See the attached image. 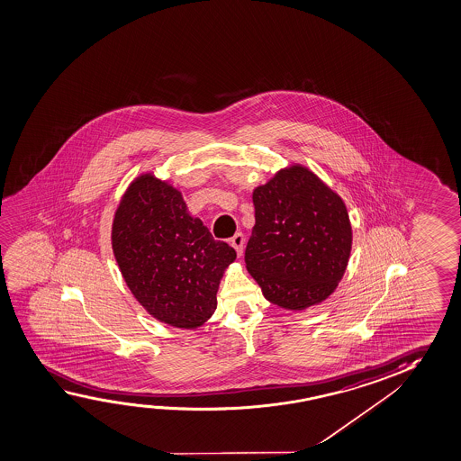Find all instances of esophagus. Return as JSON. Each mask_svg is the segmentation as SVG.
Instances as JSON below:
<instances>
[{
  "mask_svg": "<svg viewBox=\"0 0 461 461\" xmlns=\"http://www.w3.org/2000/svg\"><path fill=\"white\" fill-rule=\"evenodd\" d=\"M230 245L234 247L237 255L240 256L241 253H243V247H245V237H243V234L237 232V234L230 239Z\"/></svg>",
  "mask_w": 461,
  "mask_h": 461,
  "instance_id": "34e87169",
  "label": "esophagus"
}]
</instances>
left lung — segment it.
I'll list each match as a JSON object with an SVG mask.
<instances>
[{
    "label": "left lung",
    "mask_w": 461,
    "mask_h": 461,
    "mask_svg": "<svg viewBox=\"0 0 461 461\" xmlns=\"http://www.w3.org/2000/svg\"><path fill=\"white\" fill-rule=\"evenodd\" d=\"M245 263L266 300L290 311L327 300L343 278L352 230L343 200L307 168L256 187Z\"/></svg>",
    "instance_id": "obj_1"
}]
</instances>
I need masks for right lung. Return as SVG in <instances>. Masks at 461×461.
<instances>
[{"label": "right lung", "instance_id": "obj_1", "mask_svg": "<svg viewBox=\"0 0 461 461\" xmlns=\"http://www.w3.org/2000/svg\"><path fill=\"white\" fill-rule=\"evenodd\" d=\"M112 249L134 298L177 329L212 317L221 277L237 256L190 216L179 190L152 175L138 177L122 198Z\"/></svg>", "mask_w": 461, "mask_h": 461}]
</instances>
